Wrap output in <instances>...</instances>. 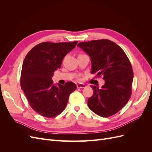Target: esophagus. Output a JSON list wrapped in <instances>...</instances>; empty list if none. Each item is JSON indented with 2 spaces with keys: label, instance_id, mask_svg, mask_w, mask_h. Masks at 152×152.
Returning <instances> with one entry per match:
<instances>
[{
  "label": "esophagus",
  "instance_id": "esophagus-1",
  "mask_svg": "<svg viewBox=\"0 0 152 152\" xmlns=\"http://www.w3.org/2000/svg\"><path fill=\"white\" fill-rule=\"evenodd\" d=\"M77 88H85L86 86L84 84H77Z\"/></svg>",
  "mask_w": 152,
  "mask_h": 152
}]
</instances>
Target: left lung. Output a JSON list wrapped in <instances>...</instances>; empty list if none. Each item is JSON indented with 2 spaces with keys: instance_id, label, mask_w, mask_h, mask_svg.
I'll return each instance as SVG.
<instances>
[{
  "instance_id": "8db88e82",
  "label": "left lung",
  "mask_w": 152,
  "mask_h": 152,
  "mask_svg": "<svg viewBox=\"0 0 152 152\" xmlns=\"http://www.w3.org/2000/svg\"><path fill=\"white\" fill-rule=\"evenodd\" d=\"M91 58V73L103 76L104 85L91 86L94 93L88 99L89 108L98 115L108 117L117 113L132 94V68L123 49L108 39L82 42L77 45Z\"/></svg>"
}]
</instances>
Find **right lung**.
Returning <instances> with one entry per match:
<instances>
[{
    "mask_svg": "<svg viewBox=\"0 0 152 152\" xmlns=\"http://www.w3.org/2000/svg\"><path fill=\"white\" fill-rule=\"evenodd\" d=\"M78 41L44 42L32 48L23 63L20 84L30 107L41 115L53 118L65 108L69 96L77 87L72 82L53 84L54 72L60 68L63 58Z\"/></svg>",
    "mask_w": 152,
    "mask_h": 152,
    "instance_id": "obj_1",
    "label": "right lung"
}]
</instances>
